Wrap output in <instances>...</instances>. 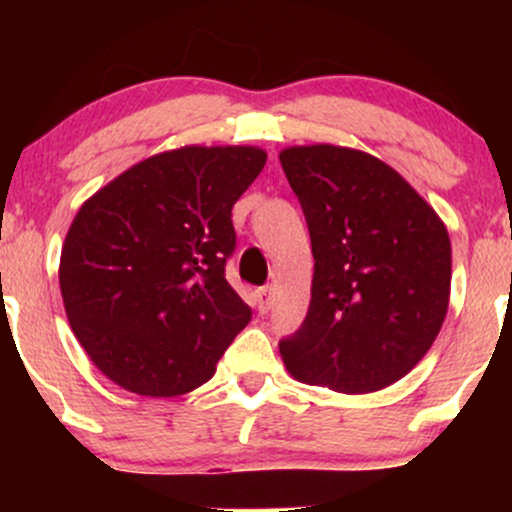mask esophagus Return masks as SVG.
Listing matches in <instances>:
<instances>
[{
  "label": "esophagus",
  "instance_id": "obj_1",
  "mask_svg": "<svg viewBox=\"0 0 512 512\" xmlns=\"http://www.w3.org/2000/svg\"><path fill=\"white\" fill-rule=\"evenodd\" d=\"M257 293H260V310H262V313H269V308H272L274 289H272V286H262V289Z\"/></svg>",
  "mask_w": 512,
  "mask_h": 512
}]
</instances>
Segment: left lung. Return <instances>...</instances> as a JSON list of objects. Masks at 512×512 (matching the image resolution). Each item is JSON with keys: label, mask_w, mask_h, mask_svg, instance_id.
Instances as JSON below:
<instances>
[{"label": "left lung", "mask_w": 512, "mask_h": 512, "mask_svg": "<svg viewBox=\"0 0 512 512\" xmlns=\"http://www.w3.org/2000/svg\"><path fill=\"white\" fill-rule=\"evenodd\" d=\"M315 274L301 330L281 339L296 380L344 395L397 383L436 342L450 303L448 228L395 168L334 144L279 154Z\"/></svg>", "instance_id": "obj_1"}]
</instances>
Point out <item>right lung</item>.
Masks as SVG:
<instances>
[{"label": "right lung", "instance_id": "obj_1", "mask_svg": "<svg viewBox=\"0 0 512 512\" xmlns=\"http://www.w3.org/2000/svg\"><path fill=\"white\" fill-rule=\"evenodd\" d=\"M267 163L257 146H180L88 197L62 245L69 325L105 378L178 397L216 373L252 310L226 281L231 209Z\"/></svg>", "mask_w": 512, "mask_h": 512}]
</instances>
